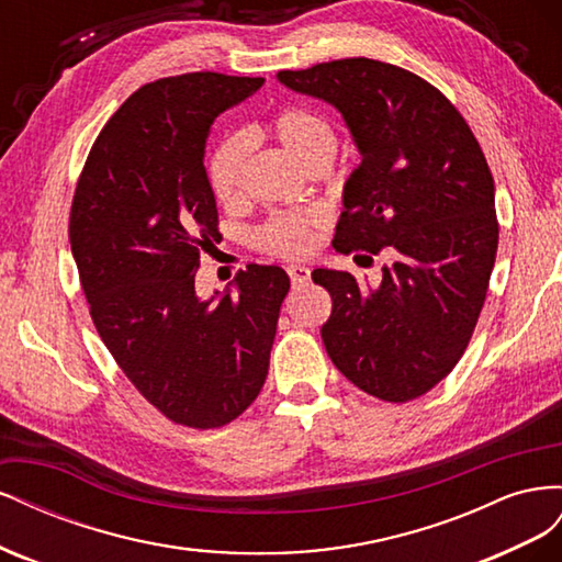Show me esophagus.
I'll return each mask as SVG.
<instances>
[{"mask_svg": "<svg viewBox=\"0 0 562 562\" xmlns=\"http://www.w3.org/2000/svg\"><path fill=\"white\" fill-rule=\"evenodd\" d=\"M285 271H288V277H291L293 285L307 283V281H310V277H312L310 267H304V265H288V267H285Z\"/></svg>", "mask_w": 562, "mask_h": 562, "instance_id": "esophagus-1", "label": "esophagus"}]
</instances>
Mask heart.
I'll list each match as a JSON object with an SVG mask.
<instances>
[{
    "mask_svg": "<svg viewBox=\"0 0 562 562\" xmlns=\"http://www.w3.org/2000/svg\"><path fill=\"white\" fill-rule=\"evenodd\" d=\"M267 133L297 164H330L337 151V133L328 116L304 105H285L269 116ZM246 145L239 135L220 140L206 164L209 187L217 201H232L241 190ZM318 211H283L267 217L255 232V241L267 252L297 255L312 244V229L318 225Z\"/></svg>",
    "mask_w": 562,
    "mask_h": 562,
    "instance_id": "b5f03b06",
    "label": "heart"
}]
</instances>
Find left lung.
<instances>
[{
    "mask_svg": "<svg viewBox=\"0 0 562 562\" xmlns=\"http://www.w3.org/2000/svg\"><path fill=\"white\" fill-rule=\"evenodd\" d=\"M277 77L337 108L361 151L335 250L396 255L375 288L314 269L333 297L323 345L366 394L419 398L462 359L495 267V180L483 149L450 100L403 67L342 58Z\"/></svg>",
    "mask_w": 562,
    "mask_h": 562,
    "instance_id": "obj_1",
    "label": "left lung"
}]
</instances>
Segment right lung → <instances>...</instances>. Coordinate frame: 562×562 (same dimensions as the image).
Instances as JSON below:
<instances>
[{
    "mask_svg": "<svg viewBox=\"0 0 562 562\" xmlns=\"http://www.w3.org/2000/svg\"><path fill=\"white\" fill-rule=\"evenodd\" d=\"M262 77L190 72L135 91L95 138L70 211V246L93 326L157 411L217 429L258 398L281 302L274 265H248L234 291L201 300V250L220 239L206 140L217 114Z\"/></svg>",
    "mask_w": 562,
    "mask_h": 562,
    "instance_id": "obj_1",
    "label": "right lung"
}]
</instances>
